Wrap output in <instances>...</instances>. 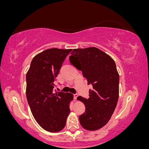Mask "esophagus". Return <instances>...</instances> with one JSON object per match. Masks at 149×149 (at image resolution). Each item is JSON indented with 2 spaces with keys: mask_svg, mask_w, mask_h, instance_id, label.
<instances>
[{
  "mask_svg": "<svg viewBox=\"0 0 149 149\" xmlns=\"http://www.w3.org/2000/svg\"><path fill=\"white\" fill-rule=\"evenodd\" d=\"M73 96H74V100H76V98H77L78 96V94H73Z\"/></svg>",
  "mask_w": 149,
  "mask_h": 149,
  "instance_id": "obj_1",
  "label": "esophagus"
}]
</instances>
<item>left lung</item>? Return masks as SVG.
<instances>
[{
	"mask_svg": "<svg viewBox=\"0 0 149 149\" xmlns=\"http://www.w3.org/2000/svg\"><path fill=\"white\" fill-rule=\"evenodd\" d=\"M69 58L70 63L82 71L88 84L93 86L88 99L77 98L86 107L79 117V123L85 129L97 130L108 123L118 101L119 76L116 63L95 47L74 49Z\"/></svg>",
	"mask_w": 149,
	"mask_h": 149,
	"instance_id": "left-lung-1",
	"label": "left lung"
}]
</instances>
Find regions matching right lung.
Returning <instances> with one entry per match:
<instances>
[{"instance_id":"add662e5","label":"right lung","mask_w":149,"mask_h":149,"mask_svg":"<svg viewBox=\"0 0 149 149\" xmlns=\"http://www.w3.org/2000/svg\"><path fill=\"white\" fill-rule=\"evenodd\" d=\"M71 49L50 48L31 61L26 75V96L35 119L47 131L59 132L65 127L70 112L73 94L56 92V77Z\"/></svg>"}]
</instances>
